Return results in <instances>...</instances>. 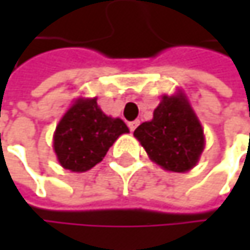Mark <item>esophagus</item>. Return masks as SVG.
Wrapping results in <instances>:
<instances>
[{
	"mask_svg": "<svg viewBox=\"0 0 250 250\" xmlns=\"http://www.w3.org/2000/svg\"><path fill=\"white\" fill-rule=\"evenodd\" d=\"M139 123H140L139 120H134V122H130V123H128V128H130V131H134V128H136V127L139 125Z\"/></svg>",
	"mask_w": 250,
	"mask_h": 250,
	"instance_id": "1",
	"label": "esophagus"
}]
</instances>
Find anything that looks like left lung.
I'll return each instance as SVG.
<instances>
[{"label": "left lung", "instance_id": "8db88e82", "mask_svg": "<svg viewBox=\"0 0 250 250\" xmlns=\"http://www.w3.org/2000/svg\"><path fill=\"white\" fill-rule=\"evenodd\" d=\"M134 137L149 158L167 171L187 172L204 149V131L182 92L164 95L153 119L134 130Z\"/></svg>", "mask_w": 250, "mask_h": 250}]
</instances>
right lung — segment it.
<instances>
[{"label": "right lung", "mask_w": 250, "mask_h": 250, "mask_svg": "<svg viewBox=\"0 0 250 250\" xmlns=\"http://www.w3.org/2000/svg\"><path fill=\"white\" fill-rule=\"evenodd\" d=\"M125 133H128L125 122L105 116L97 98H78L56 127L53 149L65 169L85 172L100 164Z\"/></svg>", "instance_id": "right-lung-1"}]
</instances>
